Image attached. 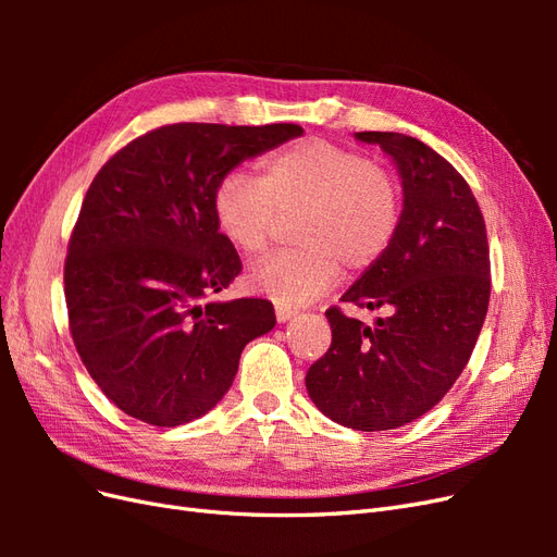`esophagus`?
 Wrapping results in <instances>:
<instances>
[{
	"mask_svg": "<svg viewBox=\"0 0 557 557\" xmlns=\"http://www.w3.org/2000/svg\"><path fill=\"white\" fill-rule=\"evenodd\" d=\"M274 311H276V320H278V323H285V320H290V318H295V315H297V311H295V309H290V307H283V305H276V307H274Z\"/></svg>",
	"mask_w": 557,
	"mask_h": 557,
	"instance_id": "obj_1",
	"label": "esophagus"
}]
</instances>
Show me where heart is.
<instances>
[{"instance_id": "1", "label": "heart", "mask_w": 557, "mask_h": 557, "mask_svg": "<svg viewBox=\"0 0 557 557\" xmlns=\"http://www.w3.org/2000/svg\"><path fill=\"white\" fill-rule=\"evenodd\" d=\"M213 221L244 256L260 252L281 213L301 211L295 237L301 246L276 250L250 267L248 288L281 305H305L342 276L374 267L401 227V185L352 150L325 139L281 148L260 162V178L230 170L213 188Z\"/></svg>"}]
</instances>
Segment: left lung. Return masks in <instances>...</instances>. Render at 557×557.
I'll use <instances>...</instances> for the list:
<instances>
[{
  "instance_id": "obj_1",
  "label": "left lung",
  "mask_w": 557,
  "mask_h": 557,
  "mask_svg": "<svg viewBox=\"0 0 557 557\" xmlns=\"http://www.w3.org/2000/svg\"><path fill=\"white\" fill-rule=\"evenodd\" d=\"M356 137L395 160L404 213L391 250L342 301L387 315L369 327L327 309L332 344L307 391L334 423L381 432L428 413L462 374L491 301V248L479 201L448 160L399 132Z\"/></svg>"
}]
</instances>
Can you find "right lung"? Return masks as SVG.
<instances>
[{
	"mask_svg": "<svg viewBox=\"0 0 557 557\" xmlns=\"http://www.w3.org/2000/svg\"><path fill=\"white\" fill-rule=\"evenodd\" d=\"M305 132L276 125H164L97 172L64 262L78 356L102 393L148 425L211 411L244 346L276 325L269 299L209 301L242 260L213 221L218 178Z\"/></svg>",
	"mask_w": 557,
	"mask_h": 557,
	"instance_id": "right-lung-1",
	"label": "right lung"
}]
</instances>
